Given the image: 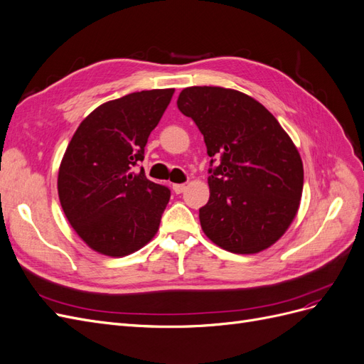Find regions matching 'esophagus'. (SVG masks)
Returning a JSON list of instances; mask_svg holds the SVG:
<instances>
[{"instance_id":"1","label":"esophagus","mask_w":364,"mask_h":364,"mask_svg":"<svg viewBox=\"0 0 364 364\" xmlns=\"http://www.w3.org/2000/svg\"><path fill=\"white\" fill-rule=\"evenodd\" d=\"M185 188H186V185H185V183H174V185H173V191H174L176 194H181V193H183V191H185Z\"/></svg>"}]
</instances>
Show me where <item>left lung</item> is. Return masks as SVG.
Returning <instances> with one entry per match:
<instances>
[{
	"mask_svg": "<svg viewBox=\"0 0 364 364\" xmlns=\"http://www.w3.org/2000/svg\"><path fill=\"white\" fill-rule=\"evenodd\" d=\"M178 107L202 132L208 156L220 158L209 168V200L199 209L205 235L247 255L277 243L304 188L302 159L287 132L255 98L228 87H185Z\"/></svg>",
	"mask_w": 364,
	"mask_h": 364,
	"instance_id": "8db88e82",
	"label": "left lung"
}]
</instances>
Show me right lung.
<instances>
[{
	"instance_id": "add662e5",
	"label": "right lung",
	"mask_w": 364,
	"mask_h": 364,
	"mask_svg": "<svg viewBox=\"0 0 364 364\" xmlns=\"http://www.w3.org/2000/svg\"><path fill=\"white\" fill-rule=\"evenodd\" d=\"M173 94V87L141 91L100 105L65 150L58 176L62 209L77 235L102 255H130L158 232L170 190L135 167Z\"/></svg>"
}]
</instances>
